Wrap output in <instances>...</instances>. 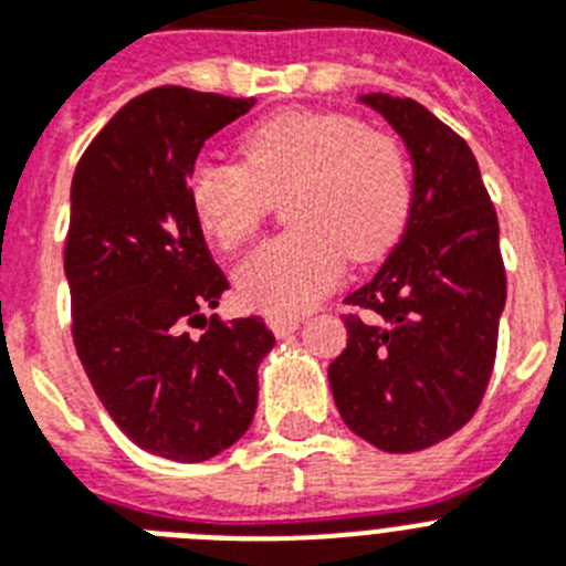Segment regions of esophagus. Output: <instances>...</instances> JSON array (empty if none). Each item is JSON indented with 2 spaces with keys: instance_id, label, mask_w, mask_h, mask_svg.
<instances>
[{
  "instance_id": "34e87169",
  "label": "esophagus",
  "mask_w": 566,
  "mask_h": 566,
  "mask_svg": "<svg viewBox=\"0 0 566 566\" xmlns=\"http://www.w3.org/2000/svg\"><path fill=\"white\" fill-rule=\"evenodd\" d=\"M269 328L274 332V337H289V334H294L300 328V319L297 317H280V314H272V317H266Z\"/></svg>"
}]
</instances>
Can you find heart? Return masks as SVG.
Instances as JSON below:
<instances>
[{"label": "heart", "instance_id": "1", "mask_svg": "<svg viewBox=\"0 0 566 566\" xmlns=\"http://www.w3.org/2000/svg\"><path fill=\"white\" fill-rule=\"evenodd\" d=\"M240 164L198 161L187 178L195 221L221 249L243 247L272 198L289 195L294 232L240 260L238 297L292 317L317 303L345 258L377 260L402 238L413 184L402 144L334 109H283L238 142Z\"/></svg>", "mask_w": 566, "mask_h": 566}]
</instances>
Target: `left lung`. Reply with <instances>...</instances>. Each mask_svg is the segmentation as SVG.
Returning a JSON list of instances; mask_svg holds the SVG:
<instances>
[{
	"mask_svg": "<svg viewBox=\"0 0 566 566\" xmlns=\"http://www.w3.org/2000/svg\"><path fill=\"white\" fill-rule=\"evenodd\" d=\"M413 161L405 232L379 272L345 297L348 343L328 365L334 402L357 437L413 453L457 433L493 374L507 300L499 218L462 135L413 98L368 93Z\"/></svg>",
	"mask_w": 566,
	"mask_h": 566,
	"instance_id": "1",
	"label": "left lung"
}]
</instances>
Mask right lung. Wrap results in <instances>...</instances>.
Here are the masks:
<instances>
[{
    "mask_svg": "<svg viewBox=\"0 0 566 566\" xmlns=\"http://www.w3.org/2000/svg\"><path fill=\"white\" fill-rule=\"evenodd\" d=\"M252 104L149 90L90 142L70 187L76 354L113 422L172 462H207L249 431L258 365L274 345L260 317H207L229 283L187 198L203 142Z\"/></svg>",
    "mask_w": 566,
    "mask_h": 566,
    "instance_id": "obj_1",
    "label": "right lung"
}]
</instances>
